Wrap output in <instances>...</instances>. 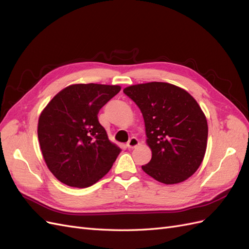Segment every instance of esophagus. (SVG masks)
Masks as SVG:
<instances>
[{
	"label": "esophagus",
	"mask_w": 249,
	"mask_h": 249,
	"mask_svg": "<svg viewBox=\"0 0 249 249\" xmlns=\"http://www.w3.org/2000/svg\"><path fill=\"white\" fill-rule=\"evenodd\" d=\"M139 145V140L136 137H132L126 143L127 148H135Z\"/></svg>",
	"instance_id": "esophagus-1"
}]
</instances>
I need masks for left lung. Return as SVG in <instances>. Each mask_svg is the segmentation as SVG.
I'll list each match as a JSON object with an SVG mask.
<instances>
[{
  "label": "left lung",
  "mask_w": 249,
  "mask_h": 249,
  "mask_svg": "<svg viewBox=\"0 0 249 249\" xmlns=\"http://www.w3.org/2000/svg\"><path fill=\"white\" fill-rule=\"evenodd\" d=\"M124 92L144 119L152 159L143 171L166 185L190 178L200 166L208 142L207 118L194 97L164 82L132 85Z\"/></svg>",
  "instance_id": "8db88e82"
}]
</instances>
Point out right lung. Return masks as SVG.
I'll use <instances>...</instances> for the list:
<instances>
[{"label": "right lung", "mask_w": 249, "mask_h": 249, "mask_svg": "<svg viewBox=\"0 0 249 249\" xmlns=\"http://www.w3.org/2000/svg\"><path fill=\"white\" fill-rule=\"evenodd\" d=\"M122 87L73 84L58 92L40 113L37 134L50 171L77 188L95 184L111 169L120 148L99 123V111Z\"/></svg>", "instance_id": "obj_1"}]
</instances>
